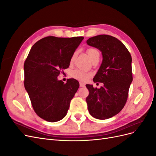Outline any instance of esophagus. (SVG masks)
<instances>
[{
  "instance_id": "1",
  "label": "esophagus",
  "mask_w": 156,
  "mask_h": 156,
  "mask_svg": "<svg viewBox=\"0 0 156 156\" xmlns=\"http://www.w3.org/2000/svg\"><path fill=\"white\" fill-rule=\"evenodd\" d=\"M79 84H80V87H85V84L82 83V82H80Z\"/></svg>"
}]
</instances>
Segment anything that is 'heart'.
Wrapping results in <instances>:
<instances>
[{
	"mask_svg": "<svg viewBox=\"0 0 156 156\" xmlns=\"http://www.w3.org/2000/svg\"><path fill=\"white\" fill-rule=\"evenodd\" d=\"M87 53H88V55L89 56L90 59H91L92 57H94V56L96 55H100L98 51L96 49H94V48L88 49ZM74 57H75V55H73V56L72 57V60H72V61L73 60ZM72 76L73 78L79 80V81H80L85 82L88 79V78L90 77V74L87 73L86 72H84V71H83L82 69H76L73 70L72 72Z\"/></svg>",
	"mask_w": 156,
	"mask_h": 156,
	"instance_id": "b5f03b06",
	"label": "heart"
}]
</instances>
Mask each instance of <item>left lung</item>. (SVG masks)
I'll list each match as a JSON object with an SVG mask.
<instances>
[{"label": "left lung", "instance_id": "8db88e82", "mask_svg": "<svg viewBox=\"0 0 156 156\" xmlns=\"http://www.w3.org/2000/svg\"><path fill=\"white\" fill-rule=\"evenodd\" d=\"M87 43L101 52L102 63L93 81L103 83L100 88L86 85L88 109L95 119H108L119 113L126 103L133 81L131 56L126 46L111 36H94Z\"/></svg>", "mask_w": 156, "mask_h": 156}]
</instances>
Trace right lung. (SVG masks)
<instances>
[{
	"label": "right lung",
	"mask_w": 156,
	"mask_h": 156,
	"mask_svg": "<svg viewBox=\"0 0 156 156\" xmlns=\"http://www.w3.org/2000/svg\"><path fill=\"white\" fill-rule=\"evenodd\" d=\"M82 36H48L32 47L24 64L25 90L33 108L44 120L58 122L65 117L70 101L79 87L74 79L64 84L57 77L60 70L68 68Z\"/></svg>",
	"instance_id": "obj_1"
}]
</instances>
